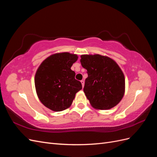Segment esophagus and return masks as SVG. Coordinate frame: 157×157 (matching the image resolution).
Returning a JSON list of instances; mask_svg holds the SVG:
<instances>
[{
    "mask_svg": "<svg viewBox=\"0 0 157 157\" xmlns=\"http://www.w3.org/2000/svg\"><path fill=\"white\" fill-rule=\"evenodd\" d=\"M80 82H81V83H82V87H84V80H82L81 81H80Z\"/></svg>",
    "mask_w": 157,
    "mask_h": 157,
    "instance_id": "34e87169",
    "label": "esophagus"
}]
</instances>
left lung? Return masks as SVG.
I'll list each match as a JSON object with an SVG mask.
<instances>
[{
    "instance_id": "obj_1",
    "label": "left lung",
    "mask_w": 157,
    "mask_h": 157,
    "mask_svg": "<svg viewBox=\"0 0 157 157\" xmlns=\"http://www.w3.org/2000/svg\"><path fill=\"white\" fill-rule=\"evenodd\" d=\"M80 63L87 70L84 92L95 109L107 110L116 106L124 94L125 78L119 66L107 56L82 55Z\"/></svg>"
}]
</instances>
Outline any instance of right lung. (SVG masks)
Listing matches in <instances>:
<instances>
[{
    "mask_svg": "<svg viewBox=\"0 0 157 157\" xmlns=\"http://www.w3.org/2000/svg\"><path fill=\"white\" fill-rule=\"evenodd\" d=\"M78 59L68 52L49 56L38 68L35 77L37 96L44 106L54 111H61L71 106L82 84L75 78L71 66Z\"/></svg>",
    "mask_w": 157,
    "mask_h": 157,
    "instance_id": "obj_1",
    "label": "right lung"
}]
</instances>
